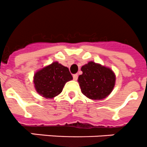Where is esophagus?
Returning a JSON list of instances; mask_svg holds the SVG:
<instances>
[{
	"label": "esophagus",
	"mask_w": 147,
	"mask_h": 147,
	"mask_svg": "<svg viewBox=\"0 0 147 147\" xmlns=\"http://www.w3.org/2000/svg\"><path fill=\"white\" fill-rule=\"evenodd\" d=\"M73 78H74V80L76 81L78 79V75L77 74H74L73 75Z\"/></svg>",
	"instance_id": "1"
}]
</instances>
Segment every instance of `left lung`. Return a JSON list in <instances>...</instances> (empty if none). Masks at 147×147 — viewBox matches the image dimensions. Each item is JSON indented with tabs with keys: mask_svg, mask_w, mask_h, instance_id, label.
Wrapping results in <instances>:
<instances>
[{
	"mask_svg": "<svg viewBox=\"0 0 147 147\" xmlns=\"http://www.w3.org/2000/svg\"><path fill=\"white\" fill-rule=\"evenodd\" d=\"M81 70L78 82L83 95L92 100H102L111 94L115 86L116 75L109 67L90 61Z\"/></svg>",
	"mask_w": 147,
	"mask_h": 147,
	"instance_id": "1",
	"label": "left lung"
}]
</instances>
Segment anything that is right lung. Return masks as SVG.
Instances as JSON below:
<instances>
[{"label":"right lung","mask_w":147,"mask_h":147,"mask_svg":"<svg viewBox=\"0 0 147 147\" xmlns=\"http://www.w3.org/2000/svg\"><path fill=\"white\" fill-rule=\"evenodd\" d=\"M72 79L68 68L56 61L38 70L33 76V83L38 94L52 99L61 93L65 84Z\"/></svg>","instance_id":"right-lung-1"}]
</instances>
